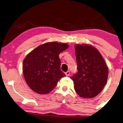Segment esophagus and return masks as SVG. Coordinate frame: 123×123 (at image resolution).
Listing matches in <instances>:
<instances>
[{
  "instance_id": "34e87169",
  "label": "esophagus",
  "mask_w": 123,
  "mask_h": 123,
  "mask_svg": "<svg viewBox=\"0 0 123 123\" xmlns=\"http://www.w3.org/2000/svg\"><path fill=\"white\" fill-rule=\"evenodd\" d=\"M69 74H70V72H69V71H67V72H66V73H65V74H66V76H69Z\"/></svg>"
}]
</instances>
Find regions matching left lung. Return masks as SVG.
Instances as JSON below:
<instances>
[{
  "label": "left lung",
  "instance_id": "left-lung-1",
  "mask_svg": "<svg viewBox=\"0 0 123 123\" xmlns=\"http://www.w3.org/2000/svg\"><path fill=\"white\" fill-rule=\"evenodd\" d=\"M74 47L78 72L71 77L74 90L80 97L92 98L107 83L108 67L99 51L93 46L77 44Z\"/></svg>",
  "mask_w": 123,
  "mask_h": 123
}]
</instances>
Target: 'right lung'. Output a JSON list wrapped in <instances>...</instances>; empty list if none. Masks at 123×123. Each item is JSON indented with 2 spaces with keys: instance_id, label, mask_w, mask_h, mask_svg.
Returning <instances> with one entry per match:
<instances>
[{
  "instance_id": "1",
  "label": "right lung",
  "mask_w": 123,
  "mask_h": 123,
  "mask_svg": "<svg viewBox=\"0 0 123 123\" xmlns=\"http://www.w3.org/2000/svg\"><path fill=\"white\" fill-rule=\"evenodd\" d=\"M69 47L67 43L49 42L38 46L23 61V74L29 87L40 94H47L65 77L61 70L59 54Z\"/></svg>"
}]
</instances>
